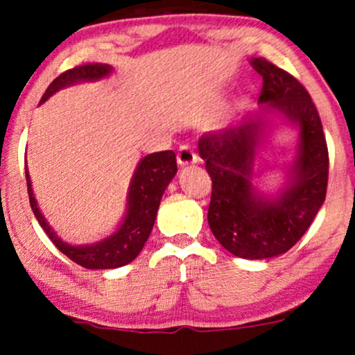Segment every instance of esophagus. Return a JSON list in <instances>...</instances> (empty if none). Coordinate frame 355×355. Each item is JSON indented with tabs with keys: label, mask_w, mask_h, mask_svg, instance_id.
<instances>
[{
	"label": "esophagus",
	"mask_w": 355,
	"mask_h": 355,
	"mask_svg": "<svg viewBox=\"0 0 355 355\" xmlns=\"http://www.w3.org/2000/svg\"><path fill=\"white\" fill-rule=\"evenodd\" d=\"M198 157L196 152L189 147V145H181L178 150V164L179 166H189V164H196Z\"/></svg>",
	"instance_id": "esophagus-1"
}]
</instances>
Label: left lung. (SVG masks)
I'll use <instances>...</instances> for the list:
<instances>
[{"label":"left lung","instance_id":"obj_1","mask_svg":"<svg viewBox=\"0 0 355 355\" xmlns=\"http://www.w3.org/2000/svg\"><path fill=\"white\" fill-rule=\"evenodd\" d=\"M250 64L263 79L260 110L203 134L197 148L213 182V236L232 255L263 260L288 252L312 225L327 197L329 159L318 111L302 84L263 58H252ZM273 117L298 130V147L284 187L270 194L256 187L254 162Z\"/></svg>","mask_w":355,"mask_h":355}]
</instances>
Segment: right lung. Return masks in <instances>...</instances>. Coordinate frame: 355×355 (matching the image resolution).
Wrapping results in <instances>:
<instances>
[{"label": "right lung", "mask_w": 355, "mask_h": 355, "mask_svg": "<svg viewBox=\"0 0 355 355\" xmlns=\"http://www.w3.org/2000/svg\"><path fill=\"white\" fill-rule=\"evenodd\" d=\"M111 72H113V67L110 64H101V62L77 66L74 69L62 72L48 87L45 95L42 96L40 105L45 103L58 90L80 84V82L105 79ZM176 155L173 150H164V152L150 153L144 157L135 168L132 179H130L128 198H125V213L118 230L106 236L105 239L94 242V244L71 245L56 234V231L43 216L35 196H33L31 174H28V168L26 166L28 200H31L32 211L37 221L40 223L43 231L46 232L53 244L58 247V250L69 257L77 265L89 270L119 268V266L130 263L140 254L153 230L155 218H157L164 189L176 176Z\"/></svg>", "instance_id": "1"}]
</instances>
